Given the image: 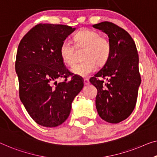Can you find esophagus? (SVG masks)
<instances>
[{"mask_svg":"<svg viewBox=\"0 0 157 157\" xmlns=\"http://www.w3.org/2000/svg\"><path fill=\"white\" fill-rule=\"evenodd\" d=\"M84 84H85V85H88L89 84H90V81H89V79H84Z\"/></svg>","mask_w":157,"mask_h":157,"instance_id":"34e87169","label":"esophagus"}]
</instances>
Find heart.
<instances>
[{"mask_svg": "<svg viewBox=\"0 0 157 157\" xmlns=\"http://www.w3.org/2000/svg\"><path fill=\"white\" fill-rule=\"evenodd\" d=\"M73 40L78 48L85 47L83 62L75 64L71 69L75 75L87 77L95 71L97 64L102 65L108 60L111 53V44L97 32L91 29H83L75 35ZM60 56L62 61L67 65H73L75 48L71 41L65 39L60 46Z\"/></svg>", "mask_w": 157, "mask_h": 157, "instance_id": "obj_1", "label": "heart"}]
</instances>
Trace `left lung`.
I'll return each mask as SVG.
<instances>
[{"label": "left lung", "instance_id": "left-lung-1", "mask_svg": "<svg viewBox=\"0 0 157 157\" xmlns=\"http://www.w3.org/2000/svg\"><path fill=\"white\" fill-rule=\"evenodd\" d=\"M93 27L108 35L111 44L108 60L90 79L97 89L96 108L103 120L118 123L128 118L136 105L141 83L139 56L132 37L122 28L109 22ZM101 78H106L107 82Z\"/></svg>", "mask_w": 157, "mask_h": 157}]
</instances>
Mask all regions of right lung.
I'll use <instances>...</instances> for the list:
<instances>
[{"label":"right lung","mask_w":157,"mask_h":157,"mask_svg":"<svg viewBox=\"0 0 157 157\" xmlns=\"http://www.w3.org/2000/svg\"><path fill=\"white\" fill-rule=\"evenodd\" d=\"M75 30L67 25L39 24L19 44L15 71L20 100L32 118L44 127L65 122L83 88V81L65 67L59 52L62 41ZM69 76L71 81L67 79ZM62 77L65 80L58 83Z\"/></svg>","instance_id":"add662e5"}]
</instances>
